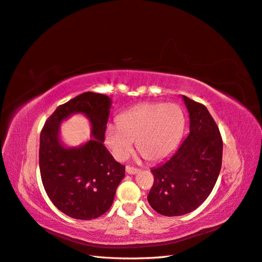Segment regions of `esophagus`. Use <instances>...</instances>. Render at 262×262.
<instances>
[{"instance_id": "obj_1", "label": "esophagus", "mask_w": 262, "mask_h": 262, "mask_svg": "<svg viewBox=\"0 0 262 262\" xmlns=\"http://www.w3.org/2000/svg\"><path fill=\"white\" fill-rule=\"evenodd\" d=\"M138 169H136V168H133V167H129V166H127L126 167V172L128 173V174H136V173H138Z\"/></svg>"}]
</instances>
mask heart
Listing matches in <instances>:
<instances>
[{
    "mask_svg": "<svg viewBox=\"0 0 262 262\" xmlns=\"http://www.w3.org/2000/svg\"><path fill=\"white\" fill-rule=\"evenodd\" d=\"M184 126L181 108L173 103H145L119 115L106 127L105 143L117 160L125 159L136 146L149 161L166 158L177 146Z\"/></svg>",
    "mask_w": 262,
    "mask_h": 262,
    "instance_id": "b5f03b06",
    "label": "heart"
}]
</instances>
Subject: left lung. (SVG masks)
<instances>
[{"label":"left lung","instance_id":"8db88e82","mask_svg":"<svg viewBox=\"0 0 262 262\" xmlns=\"http://www.w3.org/2000/svg\"><path fill=\"white\" fill-rule=\"evenodd\" d=\"M189 112L190 133L177 151L152 168L154 185L147 200L164 216L188 214L203 203L217 181L223 140L217 125L203 105L182 95Z\"/></svg>","mask_w":262,"mask_h":262}]
</instances>
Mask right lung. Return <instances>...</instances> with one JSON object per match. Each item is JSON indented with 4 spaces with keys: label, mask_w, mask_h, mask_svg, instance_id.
Here are the masks:
<instances>
[{
    "label": "right lung",
    "mask_w": 262,
    "mask_h": 262,
    "mask_svg": "<svg viewBox=\"0 0 262 262\" xmlns=\"http://www.w3.org/2000/svg\"><path fill=\"white\" fill-rule=\"evenodd\" d=\"M112 99L85 92L58 106L40 134L39 169L43 188L52 203L66 215L89 221L106 213L113 204L125 167L115 161L104 143ZM82 114L92 125V138L69 147L60 137V125Z\"/></svg>",
    "instance_id": "1"
}]
</instances>
